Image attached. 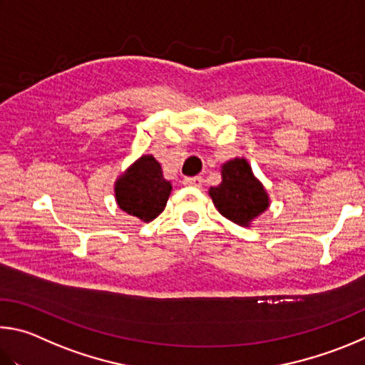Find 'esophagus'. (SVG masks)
<instances>
[{
	"label": "esophagus",
	"instance_id": "obj_1",
	"mask_svg": "<svg viewBox=\"0 0 365 365\" xmlns=\"http://www.w3.org/2000/svg\"><path fill=\"white\" fill-rule=\"evenodd\" d=\"M203 182L202 176H194V178H184L182 179V184L184 186H195V187H200Z\"/></svg>",
	"mask_w": 365,
	"mask_h": 365
}]
</instances>
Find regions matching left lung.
<instances>
[{
    "mask_svg": "<svg viewBox=\"0 0 365 365\" xmlns=\"http://www.w3.org/2000/svg\"><path fill=\"white\" fill-rule=\"evenodd\" d=\"M222 181L210 187L218 212L237 225L245 226L267 208V195L261 182L253 176L245 158H235L222 166Z\"/></svg>",
    "mask_w": 365,
    "mask_h": 365,
    "instance_id": "8db88e82",
    "label": "left lung"
}]
</instances>
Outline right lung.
I'll list each match as a JSON object with an SVG mask.
<instances>
[{"mask_svg": "<svg viewBox=\"0 0 365 365\" xmlns=\"http://www.w3.org/2000/svg\"><path fill=\"white\" fill-rule=\"evenodd\" d=\"M171 192L162 166L152 155H143L115 186L118 207L143 221H153L163 212Z\"/></svg>", "mask_w": 365, "mask_h": 365, "instance_id": "1", "label": "right lung"}]
</instances>
